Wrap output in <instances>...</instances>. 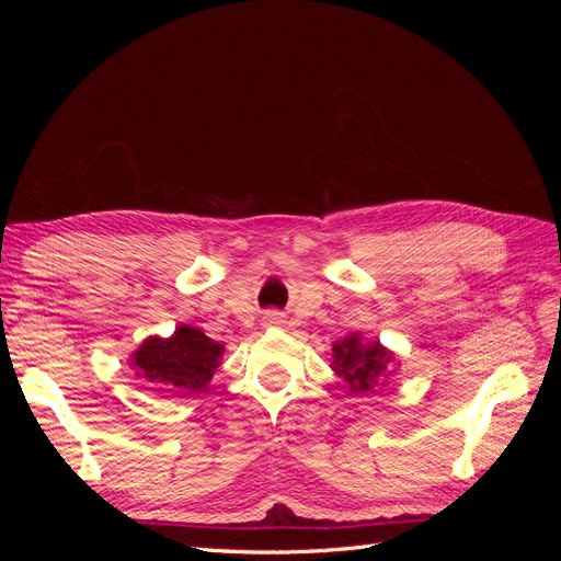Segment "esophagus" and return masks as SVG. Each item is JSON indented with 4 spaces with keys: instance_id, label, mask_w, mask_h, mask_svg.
Here are the masks:
<instances>
[{
    "instance_id": "obj_1",
    "label": "esophagus",
    "mask_w": 561,
    "mask_h": 561,
    "mask_svg": "<svg viewBox=\"0 0 561 561\" xmlns=\"http://www.w3.org/2000/svg\"><path fill=\"white\" fill-rule=\"evenodd\" d=\"M268 320H271V322H283L278 313H271V316H268Z\"/></svg>"
}]
</instances>
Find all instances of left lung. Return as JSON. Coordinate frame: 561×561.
I'll use <instances>...</instances> for the list:
<instances>
[{"mask_svg": "<svg viewBox=\"0 0 561 561\" xmlns=\"http://www.w3.org/2000/svg\"><path fill=\"white\" fill-rule=\"evenodd\" d=\"M332 351L334 371L348 383L351 393H367L375 388L388 375V365L396 360V355L379 342L363 344L360 334H348Z\"/></svg>", "mask_w": 561, "mask_h": 561, "instance_id": "8db88e82", "label": "left lung"}]
</instances>
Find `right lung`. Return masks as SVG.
I'll return each mask as SVG.
<instances>
[{
    "mask_svg": "<svg viewBox=\"0 0 561 561\" xmlns=\"http://www.w3.org/2000/svg\"><path fill=\"white\" fill-rule=\"evenodd\" d=\"M222 353L225 346L198 328L182 325L168 339H145L133 353L130 365L138 369V377L154 383L163 393H196L213 379Z\"/></svg>",
    "mask_w": 561,
    "mask_h": 561,
    "instance_id": "right-lung-1",
    "label": "right lung"
}]
</instances>
